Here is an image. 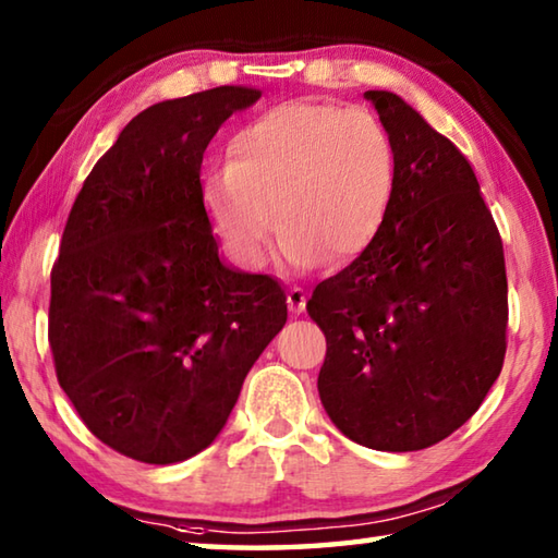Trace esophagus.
<instances>
[{"mask_svg": "<svg viewBox=\"0 0 558 558\" xmlns=\"http://www.w3.org/2000/svg\"><path fill=\"white\" fill-rule=\"evenodd\" d=\"M305 305H307L305 290H302V288H290L288 290V307H290V313L292 315L305 313Z\"/></svg>", "mask_w": 558, "mask_h": 558, "instance_id": "esophagus-1", "label": "esophagus"}]
</instances>
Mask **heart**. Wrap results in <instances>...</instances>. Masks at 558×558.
I'll list each match as a JSON object with an SVG mask.
<instances>
[{
    "label": "heart",
    "mask_w": 558,
    "mask_h": 558,
    "mask_svg": "<svg viewBox=\"0 0 558 558\" xmlns=\"http://www.w3.org/2000/svg\"><path fill=\"white\" fill-rule=\"evenodd\" d=\"M229 162L204 177V206L231 256L266 266L282 233L286 266H344L384 229L399 177L391 132L366 110L290 100L235 132Z\"/></svg>",
    "instance_id": "b5f03b06"
}]
</instances>
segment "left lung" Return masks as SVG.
I'll return each mask as SVG.
<instances>
[{"label": "left lung", "mask_w": 558, "mask_h": 558, "mask_svg": "<svg viewBox=\"0 0 558 558\" xmlns=\"http://www.w3.org/2000/svg\"><path fill=\"white\" fill-rule=\"evenodd\" d=\"M399 155L384 229L307 300L327 356L317 391L359 446L428 448L485 401L505 362L502 239L475 169L391 90H366Z\"/></svg>", "instance_id": "1"}]
</instances>
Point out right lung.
Listing matches in <instances>:
<instances>
[{"label": "right lung", "instance_id": "right-lung-1", "mask_svg": "<svg viewBox=\"0 0 558 558\" xmlns=\"http://www.w3.org/2000/svg\"><path fill=\"white\" fill-rule=\"evenodd\" d=\"M258 98L221 86L149 106L65 221L51 270L56 376L93 436L149 465L211 446L288 319L278 280L226 263L202 194L211 137Z\"/></svg>", "mask_w": 558, "mask_h": 558}]
</instances>
